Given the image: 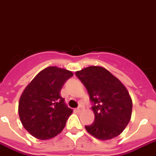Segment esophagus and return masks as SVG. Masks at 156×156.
<instances>
[{
  "instance_id": "1",
  "label": "esophagus",
  "mask_w": 156,
  "mask_h": 156,
  "mask_svg": "<svg viewBox=\"0 0 156 156\" xmlns=\"http://www.w3.org/2000/svg\"><path fill=\"white\" fill-rule=\"evenodd\" d=\"M82 110H83V107H82V106H80V107L77 108V111H78V112H81Z\"/></svg>"
}]
</instances>
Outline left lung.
I'll use <instances>...</instances> for the list:
<instances>
[{"instance_id": "left-lung-1", "label": "left lung", "mask_w": 156, "mask_h": 156, "mask_svg": "<svg viewBox=\"0 0 156 156\" xmlns=\"http://www.w3.org/2000/svg\"><path fill=\"white\" fill-rule=\"evenodd\" d=\"M89 94L94 122L85 126L100 140L113 139L131 120L132 101L126 87L103 67L89 66L75 73Z\"/></svg>"}]
</instances>
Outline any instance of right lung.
<instances>
[{
	"label": "right lung",
	"instance_id": "obj_1",
	"mask_svg": "<svg viewBox=\"0 0 156 156\" xmlns=\"http://www.w3.org/2000/svg\"><path fill=\"white\" fill-rule=\"evenodd\" d=\"M74 75L56 66L41 70L25 87L19 101L21 122L33 136L49 140L62 132L72 110L66 107L60 90Z\"/></svg>",
	"mask_w": 156,
	"mask_h": 156
}]
</instances>
